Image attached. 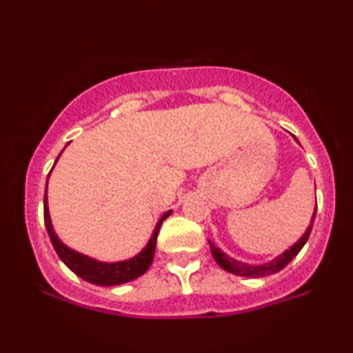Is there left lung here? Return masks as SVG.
Wrapping results in <instances>:
<instances>
[{
    "instance_id": "1",
    "label": "left lung",
    "mask_w": 353,
    "mask_h": 353,
    "mask_svg": "<svg viewBox=\"0 0 353 353\" xmlns=\"http://www.w3.org/2000/svg\"><path fill=\"white\" fill-rule=\"evenodd\" d=\"M297 141V139H295ZM315 210H317V205H315L314 209V214H312V219H310V225L307 228L305 234L299 239L295 244L290 247V249H287L285 252H282L279 257H275L274 261L270 262H265V264H261V265H252V264H245V262H239L236 259L229 257L228 254L222 252L219 247H216L212 244V242L209 241V245H210V252H212V257L216 259V262L219 265L222 267L224 270H228V272L234 274V275H241V277H265V275H270V274H275L279 272V270H282L283 267L289 264L290 261L301 252V249L303 245H305L307 239L310 236V230H312V225H314V219H315Z\"/></svg>"
}]
</instances>
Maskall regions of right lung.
Here are the masks:
<instances>
[{
	"label": "right lung",
	"instance_id": "1",
	"mask_svg": "<svg viewBox=\"0 0 353 353\" xmlns=\"http://www.w3.org/2000/svg\"><path fill=\"white\" fill-rule=\"evenodd\" d=\"M46 189H48V184H46ZM171 212L172 210H168V212L159 219V222H157L156 228H154L151 239H149L148 245H145L139 254L134 255V257L128 259V261H121V262H99L96 261V259L88 257V255L76 252V250L70 249V247L64 245L63 242L59 241L58 236H56L54 229H52L50 209H48V196L44 194V224H46L48 234H50V239L52 242V247H54L56 254L59 255L61 261L70 267L78 277L84 279L86 282L94 283V285H103V287L121 285V283L134 281V279L141 277V275L151 267L152 259H154V250H156L157 234H159V229L161 225H163L164 219L171 216Z\"/></svg>",
	"mask_w": 353,
	"mask_h": 353
}]
</instances>
